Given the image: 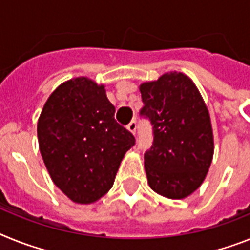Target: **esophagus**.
<instances>
[{
    "mask_svg": "<svg viewBox=\"0 0 250 250\" xmlns=\"http://www.w3.org/2000/svg\"><path fill=\"white\" fill-rule=\"evenodd\" d=\"M127 128H128L129 132H132L133 135L136 133V128H137V123H136V121H131L128 123V125H127Z\"/></svg>",
    "mask_w": 250,
    "mask_h": 250,
    "instance_id": "1",
    "label": "esophagus"
}]
</instances>
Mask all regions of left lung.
<instances>
[{"label":"left lung","mask_w":250,"mask_h":250,"mask_svg":"<svg viewBox=\"0 0 250 250\" xmlns=\"http://www.w3.org/2000/svg\"><path fill=\"white\" fill-rule=\"evenodd\" d=\"M154 141L145 152V170L151 189L171 200H182L206 178L213 156L208 110L200 91L182 72H167L140 86Z\"/></svg>","instance_id":"1"}]
</instances>
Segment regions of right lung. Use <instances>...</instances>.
<instances>
[{"label":"right lung","instance_id":"right-lung-1","mask_svg":"<svg viewBox=\"0 0 250 250\" xmlns=\"http://www.w3.org/2000/svg\"><path fill=\"white\" fill-rule=\"evenodd\" d=\"M104 85L76 77L50 94L38 119L39 150L53 183L76 203L100 200L136 140L114 119Z\"/></svg>","mask_w":250,"mask_h":250}]
</instances>
